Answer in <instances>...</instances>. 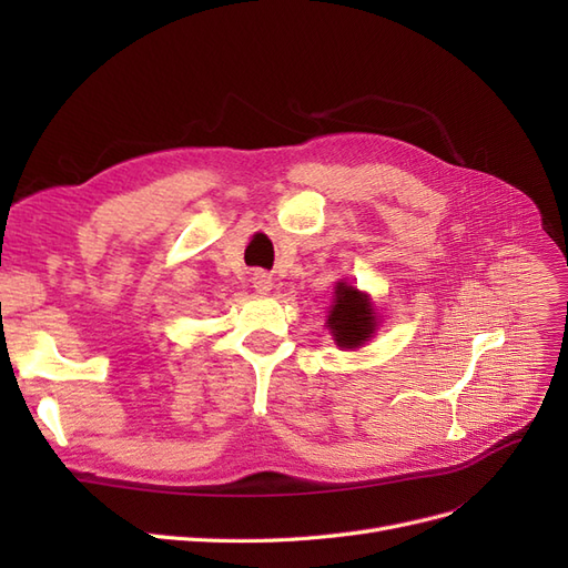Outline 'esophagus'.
Wrapping results in <instances>:
<instances>
[{
	"label": "esophagus",
	"instance_id": "obj_1",
	"mask_svg": "<svg viewBox=\"0 0 568 568\" xmlns=\"http://www.w3.org/2000/svg\"><path fill=\"white\" fill-rule=\"evenodd\" d=\"M251 284H253V288L257 291V294H267V291L272 288V277H270L267 272H263V270H255L251 274Z\"/></svg>",
	"mask_w": 568,
	"mask_h": 568
}]
</instances>
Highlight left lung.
Wrapping results in <instances>:
<instances>
[{
  "instance_id": "1",
  "label": "left lung",
  "mask_w": 568,
  "mask_h": 568,
  "mask_svg": "<svg viewBox=\"0 0 568 568\" xmlns=\"http://www.w3.org/2000/svg\"><path fill=\"white\" fill-rule=\"evenodd\" d=\"M326 326L332 329V336L341 348L363 346L376 326L372 301L365 294H359L355 286L338 282L336 301Z\"/></svg>"
}]
</instances>
